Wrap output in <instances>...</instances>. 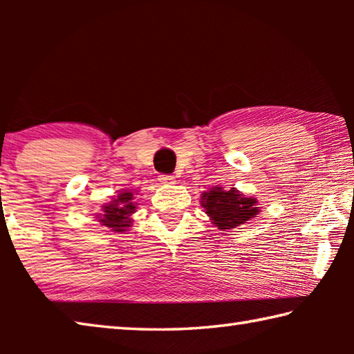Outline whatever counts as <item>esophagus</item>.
<instances>
[{"mask_svg": "<svg viewBox=\"0 0 354 354\" xmlns=\"http://www.w3.org/2000/svg\"><path fill=\"white\" fill-rule=\"evenodd\" d=\"M159 183H160V184H165V185H169V184H175L176 181H175V178H173V176H167V175H162V176H159Z\"/></svg>", "mask_w": 354, "mask_h": 354, "instance_id": "34e87169", "label": "esophagus"}]
</instances>
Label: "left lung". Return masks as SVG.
<instances>
[{"label":"left lung","mask_w":354,"mask_h":354,"mask_svg":"<svg viewBox=\"0 0 354 354\" xmlns=\"http://www.w3.org/2000/svg\"><path fill=\"white\" fill-rule=\"evenodd\" d=\"M200 205L218 230H232L253 220L259 214V205L254 196H247L236 187L223 189L214 185L203 192Z\"/></svg>","instance_id":"1"}]
</instances>
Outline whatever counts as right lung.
I'll use <instances>...</instances> for the list:
<instances>
[{"label": "right lung", "instance_id": "add662e5", "mask_svg": "<svg viewBox=\"0 0 354 354\" xmlns=\"http://www.w3.org/2000/svg\"><path fill=\"white\" fill-rule=\"evenodd\" d=\"M136 209L137 203L134 201V192L129 189H123L115 198H112V201L104 203L101 206V214H97L95 218L112 231L123 232L129 226H133L134 220L131 217H133Z\"/></svg>", "mask_w": 354, "mask_h": 354}]
</instances>
